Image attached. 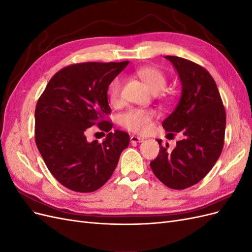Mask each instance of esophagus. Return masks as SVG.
<instances>
[{"mask_svg":"<svg viewBox=\"0 0 252 252\" xmlns=\"http://www.w3.org/2000/svg\"><path fill=\"white\" fill-rule=\"evenodd\" d=\"M130 142L131 143H142V142H144V138H141V136L131 135L130 136Z\"/></svg>","mask_w":252,"mask_h":252,"instance_id":"1","label":"esophagus"}]
</instances>
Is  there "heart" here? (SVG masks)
Returning <instances> with one entry per match:
<instances>
[{"label": "heart", "mask_w": 252, "mask_h": 252, "mask_svg": "<svg viewBox=\"0 0 252 252\" xmlns=\"http://www.w3.org/2000/svg\"><path fill=\"white\" fill-rule=\"evenodd\" d=\"M136 75L141 81L148 87V89L154 93H161L166 88L167 77L163 71L156 67H141L135 71ZM109 100L111 104L117 105L121 101L122 94V80L120 78L114 79L109 86L108 90ZM155 112L151 110L133 109L128 111L123 116V125L134 133L145 134L151 130L154 126Z\"/></svg>", "instance_id": "b5f03b06"}]
</instances>
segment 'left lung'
Listing matches in <instances>:
<instances>
[{"instance_id":"1","label":"left lung","mask_w":252,"mask_h":252,"mask_svg":"<svg viewBox=\"0 0 252 252\" xmlns=\"http://www.w3.org/2000/svg\"><path fill=\"white\" fill-rule=\"evenodd\" d=\"M177 70L182 93L174 110L163 121L166 131L181 132L183 140L170 151L162 146L150 167L164 185L185 189L199 183L215 166L224 146L226 113L210 73L191 61L166 56Z\"/></svg>"}]
</instances>
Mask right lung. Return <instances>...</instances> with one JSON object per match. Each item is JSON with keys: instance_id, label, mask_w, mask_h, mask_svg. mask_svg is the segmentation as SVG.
Instances as JSON below:
<instances>
[{"instance_id": "1", "label": "right lung", "mask_w": 252, "mask_h": 252, "mask_svg": "<svg viewBox=\"0 0 252 252\" xmlns=\"http://www.w3.org/2000/svg\"><path fill=\"white\" fill-rule=\"evenodd\" d=\"M128 63L67 66L53 75L37 101V149L53 177L73 191L93 192L101 188L128 147L129 134L111 132L112 123L103 120L111 111L108 87ZM94 125L109 132L101 144L86 139V129Z\"/></svg>"}]
</instances>
